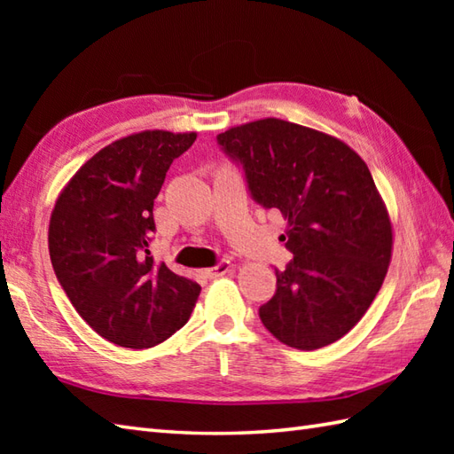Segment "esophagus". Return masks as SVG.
I'll list each match as a JSON object with an SVG mask.
<instances>
[{
  "mask_svg": "<svg viewBox=\"0 0 454 454\" xmlns=\"http://www.w3.org/2000/svg\"><path fill=\"white\" fill-rule=\"evenodd\" d=\"M234 269V265L230 263V262H220L218 265H215V267H210V269H207L205 271V275L208 277V278H215V277H222V275H226V273H230Z\"/></svg>",
  "mask_w": 454,
  "mask_h": 454,
  "instance_id": "34e87169",
  "label": "esophagus"
}]
</instances>
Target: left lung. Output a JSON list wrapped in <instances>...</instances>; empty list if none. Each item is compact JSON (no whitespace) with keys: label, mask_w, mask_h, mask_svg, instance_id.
Here are the masks:
<instances>
[{"label":"left lung","mask_w":454,"mask_h":454,"mask_svg":"<svg viewBox=\"0 0 454 454\" xmlns=\"http://www.w3.org/2000/svg\"><path fill=\"white\" fill-rule=\"evenodd\" d=\"M218 144L242 163L259 205L286 218L283 242L294 259L259 308L263 325L301 351L341 340L392 259L390 215L366 163L332 134L275 117L228 129Z\"/></svg>","instance_id":"1"}]
</instances>
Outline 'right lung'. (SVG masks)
Segmentation results:
<instances>
[{"mask_svg":"<svg viewBox=\"0 0 454 454\" xmlns=\"http://www.w3.org/2000/svg\"><path fill=\"white\" fill-rule=\"evenodd\" d=\"M197 132L142 130L111 142L58 195L48 252L75 310L103 340L130 349L166 341L187 324L200 286L153 263V199Z\"/></svg>","mask_w":454,"mask_h":454,"instance_id":"obj_1","label":"right lung"}]
</instances>
